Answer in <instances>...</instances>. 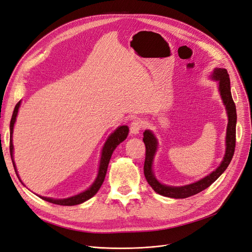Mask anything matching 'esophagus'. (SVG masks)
Masks as SVG:
<instances>
[{
	"mask_svg": "<svg viewBox=\"0 0 252 252\" xmlns=\"http://www.w3.org/2000/svg\"><path fill=\"white\" fill-rule=\"evenodd\" d=\"M143 127V121L141 119H135L133 123L129 126V129H131L132 135H137L140 129Z\"/></svg>",
	"mask_w": 252,
	"mask_h": 252,
	"instance_id": "obj_1",
	"label": "esophagus"
}]
</instances>
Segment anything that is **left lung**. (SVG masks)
<instances>
[{
  "label": "left lung",
  "instance_id": "obj_1",
  "mask_svg": "<svg viewBox=\"0 0 252 252\" xmlns=\"http://www.w3.org/2000/svg\"><path fill=\"white\" fill-rule=\"evenodd\" d=\"M211 79L218 82V91L220 93L223 105L225 106L226 114L228 118L227 127H226V137H225V154L223 157L220 165L217 168L212 171L204 178L200 179L197 182H194L184 186H168L160 183L157 180L153 165L156 153L158 151V139L151 129H145L143 133V141L146 147L145 152V162H144V175L147 183L155 192L162 195V196L170 198H187L192 195L197 194L215 182L219 176L225 171L227 166L229 165L232 156L235 153L236 147V125H237V111L234 99L231 97L230 92V81L227 70L225 68H215L211 74Z\"/></svg>",
  "mask_w": 252,
  "mask_h": 252
}]
</instances>
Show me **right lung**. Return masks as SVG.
I'll list each match as a JSON object with an SVG mask.
<instances>
[{
    "instance_id": "add662e5",
    "label": "right lung",
    "mask_w": 252,
    "mask_h": 252,
    "mask_svg": "<svg viewBox=\"0 0 252 252\" xmlns=\"http://www.w3.org/2000/svg\"><path fill=\"white\" fill-rule=\"evenodd\" d=\"M21 100L17 102L14 110H13V114L11 117V121H10V156H11V160L13 163V167L15 173L17 175L18 180L22 182V180L20 179V175L17 173V169L15 166V162L13 159V142H12V134H13V127L15 125L16 121V116L18 113V110H20L21 107ZM128 135V126H118L113 133H111L110 136L107 138V140L102 146L101 150V154H100V160H99V166H98V171H97V175L94 180V182L92 183V185L88 189H86L85 191H83L77 195H73V196L67 197V198H61V199H57V198H51V197H45V196H38L45 200L49 201L51 203H55V204H59V206H76V204H80L85 202L86 200L90 199L91 197L94 196V195L97 193V191L99 190L100 186L102 185L105 181V176L107 173V169H108V165L110 162V159L112 157V154L115 151V148L123 142L125 141L126 137ZM22 184L24 185V183L22 182Z\"/></svg>"
}]
</instances>
